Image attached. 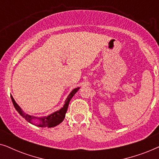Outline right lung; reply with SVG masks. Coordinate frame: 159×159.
<instances>
[{"mask_svg": "<svg viewBox=\"0 0 159 159\" xmlns=\"http://www.w3.org/2000/svg\"><path fill=\"white\" fill-rule=\"evenodd\" d=\"M80 88H77L71 91L70 94L68 95L67 98L65 101V104L64 106V107L62 108H61L59 111H58L54 112L53 114H52L51 115H49L48 116H45V117H41V118H36V117L30 116V115L26 114L23 112V111H21V108L19 107L16 102H15L14 99L13 98L12 96H11V101L12 103L14 104V108H16V110L19 112V114L22 116L25 119L26 121H27L28 122L31 123V124H34L33 121L37 120V121L38 122V126L40 127H53L57 126L58 125H59L60 123H61L63 120H64L65 118V115H66L67 108H68L69 106V103L70 102L71 98L74 96V95L77 92V90H79Z\"/></svg>", "mask_w": 159, "mask_h": 159, "instance_id": "obj_1", "label": "right lung"}]
</instances>
